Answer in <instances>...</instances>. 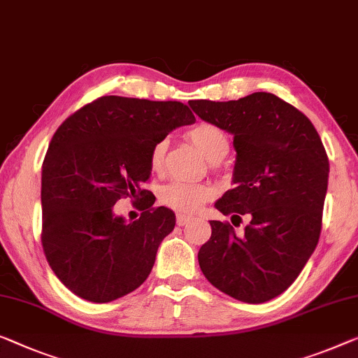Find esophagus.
<instances>
[{
    "label": "esophagus",
    "mask_w": 358,
    "mask_h": 358,
    "mask_svg": "<svg viewBox=\"0 0 358 358\" xmlns=\"http://www.w3.org/2000/svg\"><path fill=\"white\" fill-rule=\"evenodd\" d=\"M191 220H193V217L185 215V213H178V215H177V225H180V227L186 225V223H189Z\"/></svg>",
    "instance_id": "obj_1"
}]
</instances>
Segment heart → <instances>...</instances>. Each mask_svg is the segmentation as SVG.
Instances as JSON below:
<instances>
[{"label": "heart", "instance_id": "obj_1", "mask_svg": "<svg viewBox=\"0 0 358 358\" xmlns=\"http://www.w3.org/2000/svg\"><path fill=\"white\" fill-rule=\"evenodd\" d=\"M188 138L201 149L207 161L210 162H220L230 151V141H228L225 131L220 127L207 124V122L191 128L188 131ZM165 151H167V141L165 140L157 141L151 148L149 164H151L152 170L162 169ZM210 197L212 189L209 186L186 183V181H173V183L164 186L161 193V201L164 206L183 213L196 212Z\"/></svg>", "mask_w": 358, "mask_h": 358}]
</instances>
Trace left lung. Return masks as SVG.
Listing matches in <instances>:
<instances>
[{
	"instance_id": "left-lung-1",
	"label": "left lung",
	"mask_w": 358,
	"mask_h": 358,
	"mask_svg": "<svg viewBox=\"0 0 358 358\" xmlns=\"http://www.w3.org/2000/svg\"><path fill=\"white\" fill-rule=\"evenodd\" d=\"M189 106L233 135L234 188L215 207L223 215L250 217L243 234L230 223L210 220L212 236L197 254L202 273L238 301H270L294 282L318 244L327 151L312 122L271 93Z\"/></svg>"
}]
</instances>
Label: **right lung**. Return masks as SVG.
Listing matches in <instances>:
<instances>
[{"label": "right lung", "instance_id": "1", "mask_svg": "<svg viewBox=\"0 0 358 358\" xmlns=\"http://www.w3.org/2000/svg\"><path fill=\"white\" fill-rule=\"evenodd\" d=\"M196 117L178 101L103 96L72 114L52 136L41 167V243L62 285L104 303L140 287L156 262L175 213L152 204L141 185L151 177L149 152ZM122 196L140 199L135 222L113 213ZM140 206V204H138Z\"/></svg>", "mask_w": 358, "mask_h": 358}]
</instances>
